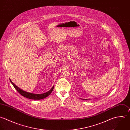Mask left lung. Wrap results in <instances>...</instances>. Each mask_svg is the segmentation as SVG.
Here are the masks:
<instances>
[{
	"label": "left lung",
	"instance_id": "1",
	"mask_svg": "<svg viewBox=\"0 0 130 130\" xmlns=\"http://www.w3.org/2000/svg\"><path fill=\"white\" fill-rule=\"evenodd\" d=\"M83 100H88L89 99H82Z\"/></svg>",
	"mask_w": 130,
	"mask_h": 130
}]
</instances>
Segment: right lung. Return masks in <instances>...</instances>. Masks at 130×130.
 I'll return each instance as SVG.
<instances>
[{
    "instance_id": "1",
    "label": "right lung",
    "mask_w": 130,
    "mask_h": 130,
    "mask_svg": "<svg viewBox=\"0 0 130 130\" xmlns=\"http://www.w3.org/2000/svg\"><path fill=\"white\" fill-rule=\"evenodd\" d=\"M10 81L11 82V83L12 84V85L14 87V88L17 90V91L22 96H23L24 97H25L29 99H34V100H39V99H42L45 98L46 97H47L48 96H49L51 93L52 92L53 88H54V86L52 87V88L47 92L44 93L43 94H34V93H29L26 91H25L23 90H22L21 89H20L19 87L16 86L14 83H13V82L11 81L10 79Z\"/></svg>"
}]
</instances>
